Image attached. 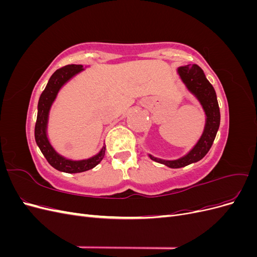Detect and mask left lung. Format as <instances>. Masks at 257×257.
<instances>
[{
    "label": "left lung",
    "mask_w": 257,
    "mask_h": 257,
    "mask_svg": "<svg viewBox=\"0 0 257 257\" xmlns=\"http://www.w3.org/2000/svg\"><path fill=\"white\" fill-rule=\"evenodd\" d=\"M178 73L188 89L193 94H195V96L199 99L200 104L203 105L207 115V121L203 136L200 137L197 145L185 157L175 161H165L149 155L151 160L164 164L170 168L188 166L192 163L198 162L203 159L214 142L221 119L219 103H217L214 88L206 78L203 69L196 64H189L179 67Z\"/></svg>",
    "instance_id": "1"
}]
</instances>
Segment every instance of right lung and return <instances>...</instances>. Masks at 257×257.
Instances as JSON below:
<instances>
[{"label": "right lung", "mask_w": 257, "mask_h": 257, "mask_svg": "<svg viewBox=\"0 0 257 257\" xmlns=\"http://www.w3.org/2000/svg\"><path fill=\"white\" fill-rule=\"evenodd\" d=\"M82 65H66L57 69L56 72L52 74L50 79L46 85L45 90L41 94L40 100H38V107H37V119L35 123V142L37 146L40 147L42 153L46 160L48 161L49 164L60 172L68 173V174H76V173H82L87 172L89 169L95 167L98 163L103 160L106 146L102 148L98 154L88 160L82 161H71L67 160L63 157H61L54 151L46 134V128H47V122H48V113L50 110L51 104L56 98L60 88L63 85L68 79L79 72L82 71Z\"/></svg>", "instance_id": "right-lung-1"}]
</instances>
